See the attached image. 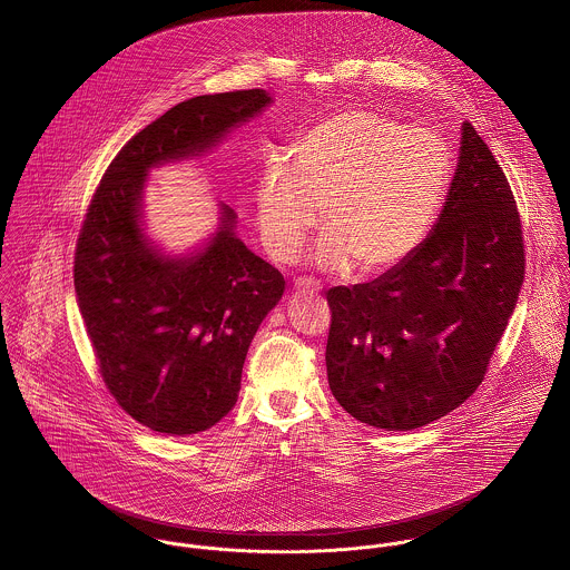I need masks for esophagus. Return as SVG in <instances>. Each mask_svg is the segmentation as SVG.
<instances>
[{"instance_id":"esophagus-1","label":"esophagus","mask_w":570,"mask_h":570,"mask_svg":"<svg viewBox=\"0 0 570 570\" xmlns=\"http://www.w3.org/2000/svg\"><path fill=\"white\" fill-rule=\"evenodd\" d=\"M295 291H302V293H318L321 291V284L309 279V277H297L295 279Z\"/></svg>"}]
</instances>
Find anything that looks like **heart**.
Returning <instances> with one entry per match:
<instances>
[{"label":"heart","instance_id":"b5f03b06","mask_svg":"<svg viewBox=\"0 0 570 570\" xmlns=\"http://www.w3.org/2000/svg\"><path fill=\"white\" fill-rule=\"evenodd\" d=\"M451 179V151L428 128L366 108L316 124L295 147V167L273 158L258 188L264 245L291 261L323 213L316 258L330 268L382 273L430 236Z\"/></svg>","mask_w":570,"mask_h":570}]
</instances>
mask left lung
<instances>
[{
  "label": "left lung",
  "instance_id": "obj_1",
  "mask_svg": "<svg viewBox=\"0 0 570 570\" xmlns=\"http://www.w3.org/2000/svg\"><path fill=\"white\" fill-rule=\"evenodd\" d=\"M525 277L510 181L471 124L434 232L382 277L327 291L336 401L386 430L423 428L482 384Z\"/></svg>",
  "mask_w": 570,
  "mask_h": 570
}]
</instances>
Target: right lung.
Returning <instances> with one entry per match:
<instances>
[{"instance_id": "1", "label": "right lung", "mask_w": 570, "mask_h": 570, "mask_svg": "<svg viewBox=\"0 0 570 570\" xmlns=\"http://www.w3.org/2000/svg\"><path fill=\"white\" fill-rule=\"evenodd\" d=\"M268 101L249 88L167 110L108 165L80 227L73 282L99 375L134 421L167 436L204 432L234 407L247 350L286 282L234 236L227 206L202 254L158 256L138 225L145 174L202 154Z\"/></svg>"}]
</instances>
